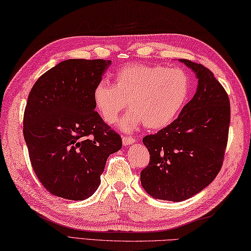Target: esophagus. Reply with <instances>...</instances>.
I'll return each mask as SVG.
<instances>
[{
    "mask_svg": "<svg viewBox=\"0 0 251 251\" xmlns=\"http://www.w3.org/2000/svg\"><path fill=\"white\" fill-rule=\"evenodd\" d=\"M123 145L124 146H128V145H131V143H134L136 141V139L134 137L131 136H124L123 137Z\"/></svg>",
    "mask_w": 251,
    "mask_h": 251,
    "instance_id": "esophagus-1",
    "label": "esophagus"
}]
</instances>
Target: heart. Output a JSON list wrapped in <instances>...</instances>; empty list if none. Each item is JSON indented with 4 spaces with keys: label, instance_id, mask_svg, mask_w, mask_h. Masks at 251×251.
<instances>
[{
    "label": "heart",
    "instance_id": "b5f03b06",
    "mask_svg": "<svg viewBox=\"0 0 251 251\" xmlns=\"http://www.w3.org/2000/svg\"><path fill=\"white\" fill-rule=\"evenodd\" d=\"M190 93L188 73L179 68L129 63L114 74V83L101 81L93 90L96 111L108 124H115L121 113L131 110L121 121L130 131L143 124L159 129L173 122Z\"/></svg>",
    "mask_w": 251,
    "mask_h": 251
}]
</instances>
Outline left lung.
<instances>
[{
	"mask_svg": "<svg viewBox=\"0 0 251 251\" xmlns=\"http://www.w3.org/2000/svg\"><path fill=\"white\" fill-rule=\"evenodd\" d=\"M193 70L199 86L179 116L154 135L143 137L150 162L141 184L154 199L181 201L209 185L225 161L231 121L230 99L201 63L180 59Z\"/></svg>",
	"mask_w": 251,
	"mask_h": 251,
	"instance_id": "obj_1",
	"label": "left lung"
}]
</instances>
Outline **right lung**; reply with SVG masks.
Returning a JSON list of instances; mask_svg holds the SVG:
<instances>
[{
  "instance_id": "add662e5",
  "label": "right lung",
  "mask_w": 251,
  "mask_h": 251,
  "mask_svg": "<svg viewBox=\"0 0 251 251\" xmlns=\"http://www.w3.org/2000/svg\"><path fill=\"white\" fill-rule=\"evenodd\" d=\"M110 60L69 59L31 88L24 137L37 179L50 194L83 201L97 190L122 138L95 111L93 90Z\"/></svg>"
}]
</instances>
